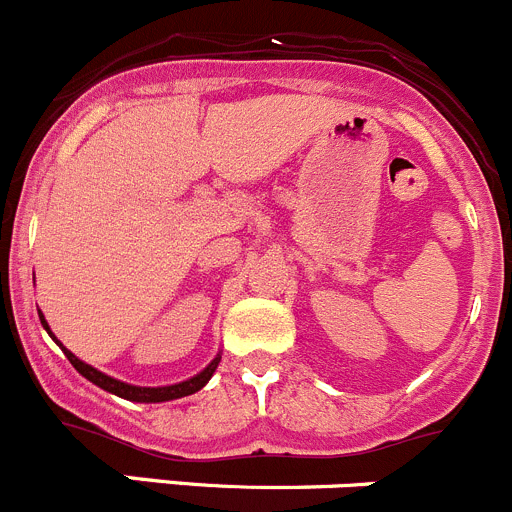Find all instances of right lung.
<instances>
[{
    "mask_svg": "<svg viewBox=\"0 0 512 512\" xmlns=\"http://www.w3.org/2000/svg\"><path fill=\"white\" fill-rule=\"evenodd\" d=\"M39 321H42V326L47 328L49 336L57 341V336H54L52 331H49V323L44 321V316L39 313ZM59 343V341H57ZM59 348L64 351V356L69 358V363H72L74 368H77L79 373L86 378V381H91L94 386L104 388V391L114 393V396L119 398H126V401H134V403H161V401H174V398H184V396H191V393L201 391V388L206 386V383L211 381V376H214L216 366H219L221 356H216L214 361L209 363V366L204 368L201 373H196L194 378H189V381H181V383H174V386H161V388H141V386H131V383H124V381H116V378L106 376V373L96 371L94 366H89V363L79 361L77 356H74L69 348H64L62 343H59Z\"/></svg>",
    "mask_w": 512,
    "mask_h": 512,
    "instance_id": "add662e5",
    "label": "right lung"
}]
</instances>
